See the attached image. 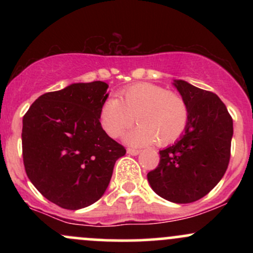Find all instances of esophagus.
<instances>
[{"instance_id": "esophagus-1", "label": "esophagus", "mask_w": 253, "mask_h": 253, "mask_svg": "<svg viewBox=\"0 0 253 253\" xmlns=\"http://www.w3.org/2000/svg\"><path fill=\"white\" fill-rule=\"evenodd\" d=\"M127 153H128V155H130V156H136V155H139V153H140V151L136 150V149H127Z\"/></svg>"}]
</instances>
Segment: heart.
I'll return each mask as SVG.
<instances>
[{
  "mask_svg": "<svg viewBox=\"0 0 253 253\" xmlns=\"http://www.w3.org/2000/svg\"><path fill=\"white\" fill-rule=\"evenodd\" d=\"M136 121L125 140L130 145H169L184 133L189 107L181 95L153 83H136L109 97L100 109V123L107 134L118 138Z\"/></svg>",
  "mask_w": 253,
  "mask_h": 253,
  "instance_id": "b5f03b06",
  "label": "heart"
}]
</instances>
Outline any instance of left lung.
Instances as JSON below:
<instances>
[{"mask_svg":"<svg viewBox=\"0 0 253 253\" xmlns=\"http://www.w3.org/2000/svg\"><path fill=\"white\" fill-rule=\"evenodd\" d=\"M189 107V121L178 140L159 151L161 161L147 173L156 194L168 201L190 203L202 199L220 182L231 157L233 120L217 95L173 81Z\"/></svg>","mask_w":253,"mask_h":253,"instance_id":"1","label":"left lung"}]
</instances>
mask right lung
<instances>
[{"instance_id":"obj_1","label":"right lung","mask_w":253,"mask_h":253,"mask_svg":"<svg viewBox=\"0 0 253 253\" xmlns=\"http://www.w3.org/2000/svg\"><path fill=\"white\" fill-rule=\"evenodd\" d=\"M107 89L108 84L95 81L46 92L22 120L26 173L42 196L65 210L101 199L115 162L126 153L101 126Z\"/></svg>"}]
</instances>
